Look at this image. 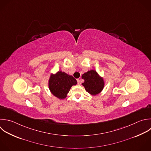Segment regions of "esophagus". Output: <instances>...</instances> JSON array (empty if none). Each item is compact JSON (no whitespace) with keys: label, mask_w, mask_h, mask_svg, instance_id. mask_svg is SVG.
I'll list each match as a JSON object with an SVG mask.
<instances>
[{"label":"esophagus","mask_w":151,"mask_h":151,"mask_svg":"<svg viewBox=\"0 0 151 151\" xmlns=\"http://www.w3.org/2000/svg\"><path fill=\"white\" fill-rule=\"evenodd\" d=\"M77 84H78V85H80V84H81V81H80V79H77Z\"/></svg>","instance_id":"34e87169"}]
</instances>
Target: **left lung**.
Returning a JSON list of instances; mask_svg holds the SVG:
<instances>
[{
  "label": "left lung",
  "mask_w": 151,
  "mask_h": 151,
  "mask_svg": "<svg viewBox=\"0 0 151 151\" xmlns=\"http://www.w3.org/2000/svg\"><path fill=\"white\" fill-rule=\"evenodd\" d=\"M82 78L84 80V82L82 83V85L85 87L86 90L91 94L96 95L99 94L104 87L103 78L100 77L94 70L85 73L82 75Z\"/></svg>",
  "instance_id": "8db88e82"
}]
</instances>
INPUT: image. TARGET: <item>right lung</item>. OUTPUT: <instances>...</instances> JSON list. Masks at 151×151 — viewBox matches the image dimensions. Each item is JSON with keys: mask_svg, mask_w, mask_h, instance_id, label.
Instances as JSON below:
<instances>
[{"mask_svg": "<svg viewBox=\"0 0 151 151\" xmlns=\"http://www.w3.org/2000/svg\"><path fill=\"white\" fill-rule=\"evenodd\" d=\"M77 84V80L64 72L58 71L51 75L49 80V88L51 93L59 99H65L72 86Z\"/></svg>", "mask_w": 151, "mask_h": 151, "instance_id": "obj_1", "label": "right lung"}]
</instances>
